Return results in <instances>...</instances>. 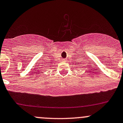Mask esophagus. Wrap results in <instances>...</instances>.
<instances>
[{"label": "esophagus", "mask_w": 123, "mask_h": 123, "mask_svg": "<svg viewBox=\"0 0 123 123\" xmlns=\"http://www.w3.org/2000/svg\"><path fill=\"white\" fill-rule=\"evenodd\" d=\"M63 61H64V59H63Z\"/></svg>", "instance_id": "34e87169"}]
</instances>
